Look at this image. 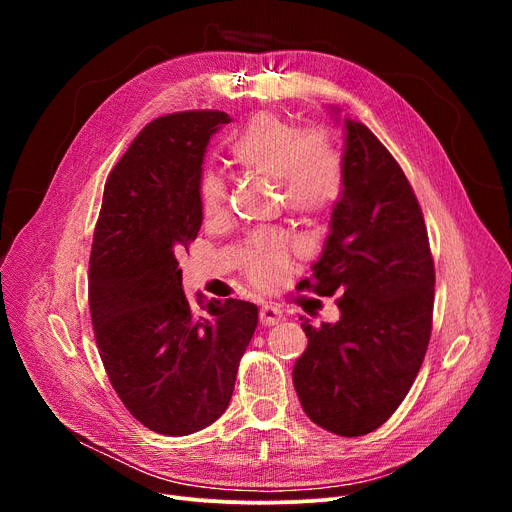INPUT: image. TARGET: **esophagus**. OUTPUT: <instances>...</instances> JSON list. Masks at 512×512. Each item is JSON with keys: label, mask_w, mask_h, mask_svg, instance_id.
I'll use <instances>...</instances> for the list:
<instances>
[{"label": "esophagus", "mask_w": 512, "mask_h": 512, "mask_svg": "<svg viewBox=\"0 0 512 512\" xmlns=\"http://www.w3.org/2000/svg\"><path fill=\"white\" fill-rule=\"evenodd\" d=\"M259 321L263 326H276L282 321V311L274 305H261L259 309Z\"/></svg>", "instance_id": "1"}]
</instances>
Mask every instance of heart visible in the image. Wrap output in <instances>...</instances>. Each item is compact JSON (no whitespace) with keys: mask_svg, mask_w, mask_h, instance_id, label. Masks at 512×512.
I'll return each mask as SVG.
<instances>
[{"mask_svg":"<svg viewBox=\"0 0 512 512\" xmlns=\"http://www.w3.org/2000/svg\"><path fill=\"white\" fill-rule=\"evenodd\" d=\"M230 157L247 174L278 182L284 201L299 213H317L336 201L342 188V161L324 130H299L276 116H255L230 141ZM205 222H222L228 213V188L218 174L199 184ZM290 261V240L282 232H259L242 251V267L257 288L280 284Z\"/></svg>","mask_w":512,"mask_h":512,"instance_id":"b5f03b06","label":"heart"}]
</instances>
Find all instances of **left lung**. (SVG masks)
I'll list each match as a JSON object with an SVG mask.
<instances>
[{"mask_svg": "<svg viewBox=\"0 0 512 512\" xmlns=\"http://www.w3.org/2000/svg\"><path fill=\"white\" fill-rule=\"evenodd\" d=\"M344 132L342 193L324 253L303 282L319 297L338 294L340 319L317 328L303 321L309 344L292 382L313 423L355 438L386 423L417 378L432 336L436 272L398 161L365 124L344 118Z\"/></svg>", "mask_w": 512, "mask_h": 512, "instance_id": "obj_1", "label": "left lung"}]
</instances>
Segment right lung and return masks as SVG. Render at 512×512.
<instances>
[{
	"label": "right lung",
	"mask_w": 512,
	"mask_h": 512,
	"mask_svg": "<svg viewBox=\"0 0 512 512\" xmlns=\"http://www.w3.org/2000/svg\"><path fill=\"white\" fill-rule=\"evenodd\" d=\"M230 116L149 122L107 176L89 261V309L107 378L151 432L188 436L222 417L257 328L247 301L182 290L178 255L197 238L199 184L213 132Z\"/></svg>",
	"instance_id": "add662e5"
}]
</instances>
